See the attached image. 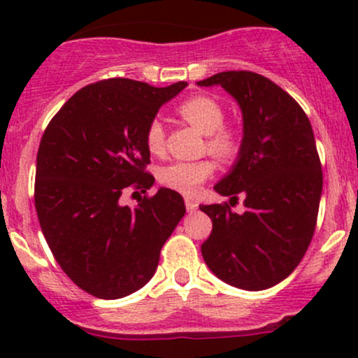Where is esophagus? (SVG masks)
<instances>
[{
	"label": "esophagus",
	"instance_id": "34e87169",
	"mask_svg": "<svg viewBox=\"0 0 358 358\" xmlns=\"http://www.w3.org/2000/svg\"><path fill=\"white\" fill-rule=\"evenodd\" d=\"M185 208H187V211H190V213L196 211V209H197V202L194 201V199H190V197H187V199H185Z\"/></svg>",
	"mask_w": 358,
	"mask_h": 358
}]
</instances>
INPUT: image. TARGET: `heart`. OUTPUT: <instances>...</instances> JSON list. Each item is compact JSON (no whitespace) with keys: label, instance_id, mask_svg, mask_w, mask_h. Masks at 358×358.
<instances>
[{"label":"heart","instance_id":"1","mask_svg":"<svg viewBox=\"0 0 358 358\" xmlns=\"http://www.w3.org/2000/svg\"><path fill=\"white\" fill-rule=\"evenodd\" d=\"M178 114L190 126L204 133V149L220 161H232L241 150V135L232 126H225V110L222 103L208 95H194L178 106ZM164 126L161 119L154 117L147 124L145 145L150 154L161 156L164 152ZM215 166L208 159L201 161H176L161 169L162 185L183 196H194L202 182L213 176Z\"/></svg>","mask_w":358,"mask_h":358}]
</instances>
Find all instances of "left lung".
<instances>
[{"label":"left lung","mask_w":358,"mask_h":358,"mask_svg":"<svg viewBox=\"0 0 358 358\" xmlns=\"http://www.w3.org/2000/svg\"><path fill=\"white\" fill-rule=\"evenodd\" d=\"M197 85H220L243 110L239 159L215 190L230 203L244 195L247 208L237 215L229 202L199 206L213 222L202 258L230 286L268 289L299 265L315 232L322 166L312 124L289 93L256 72H220Z\"/></svg>","instance_id":"left-lung-1"}]
</instances>
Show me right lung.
<instances>
[{
    "mask_svg": "<svg viewBox=\"0 0 358 358\" xmlns=\"http://www.w3.org/2000/svg\"><path fill=\"white\" fill-rule=\"evenodd\" d=\"M185 86L103 79L76 92L43 133L34 183L39 225L60 268L92 296L117 299L145 286L185 215L171 189L140 197L135 208L119 204L126 190L152 187L147 124Z\"/></svg>",
    "mask_w": 358,
    "mask_h": 358,
    "instance_id": "1",
    "label": "right lung"
}]
</instances>
